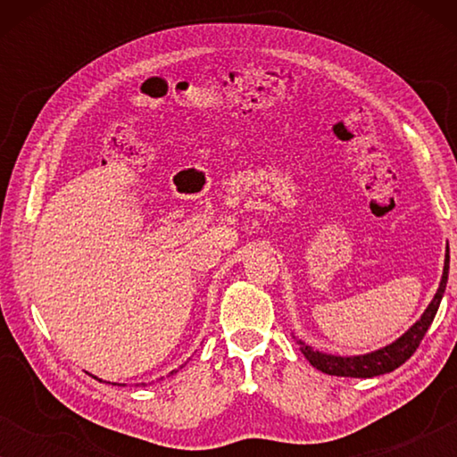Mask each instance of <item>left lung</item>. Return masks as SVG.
<instances>
[{"mask_svg":"<svg viewBox=\"0 0 457 457\" xmlns=\"http://www.w3.org/2000/svg\"><path fill=\"white\" fill-rule=\"evenodd\" d=\"M447 277H449V245L445 249V262H443V274L439 289H436L435 297L430 299L427 310L422 312V316L411 324V327L405 330L402 337H397L395 341L389 343V345L374 349V352L360 353V355H335L320 352V349H314L308 343L297 339V345L305 355V360L310 361L316 370L324 374H333V377H352V378H372L380 377V374L393 372L395 368L403 364L405 360L411 358V353L416 352L418 345H420L422 337L427 335V330L435 320L436 310H439V303L443 299V293H445L447 287Z\"/></svg>","mask_w":457,"mask_h":457,"instance_id":"1","label":"left lung"}]
</instances>
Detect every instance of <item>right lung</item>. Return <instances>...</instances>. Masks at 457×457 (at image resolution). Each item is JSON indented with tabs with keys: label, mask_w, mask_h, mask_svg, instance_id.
Listing matches in <instances>:
<instances>
[{
	"label": "right lung",
	"mask_w": 457,
	"mask_h": 457,
	"mask_svg": "<svg viewBox=\"0 0 457 457\" xmlns=\"http://www.w3.org/2000/svg\"><path fill=\"white\" fill-rule=\"evenodd\" d=\"M180 368H183V366H180ZM174 372H177V370H172L170 374H174ZM93 378H97V377H93ZM97 380H102V378H97ZM102 383H104V380H102ZM112 385H116V383H112Z\"/></svg>",
	"instance_id": "right-lung-1"
}]
</instances>
